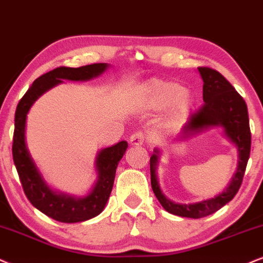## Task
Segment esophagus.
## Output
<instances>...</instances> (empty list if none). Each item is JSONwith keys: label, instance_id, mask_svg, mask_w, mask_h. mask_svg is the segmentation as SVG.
I'll return each instance as SVG.
<instances>
[{"label": "esophagus", "instance_id": "34e87169", "mask_svg": "<svg viewBox=\"0 0 263 263\" xmlns=\"http://www.w3.org/2000/svg\"><path fill=\"white\" fill-rule=\"evenodd\" d=\"M129 143L132 145H142L144 143V134L143 132H135L134 135L129 137Z\"/></svg>", "mask_w": 263, "mask_h": 263}]
</instances>
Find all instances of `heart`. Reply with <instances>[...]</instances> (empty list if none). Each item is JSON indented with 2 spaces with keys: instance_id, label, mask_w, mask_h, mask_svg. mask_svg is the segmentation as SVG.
Instances as JSON below:
<instances>
[{
  "instance_id": "heart-1",
  "label": "heart",
  "mask_w": 263,
  "mask_h": 263,
  "mask_svg": "<svg viewBox=\"0 0 263 263\" xmlns=\"http://www.w3.org/2000/svg\"><path fill=\"white\" fill-rule=\"evenodd\" d=\"M138 98L153 108H162L175 104L174 115L182 118L192 107V98L183 86L171 81L152 80L137 91Z\"/></svg>"
}]
</instances>
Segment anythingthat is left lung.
I'll return each instance as SVG.
<instances>
[{
  "instance_id": "8db88e82",
  "label": "left lung",
  "mask_w": 263,
  "mask_h": 263,
  "mask_svg": "<svg viewBox=\"0 0 263 263\" xmlns=\"http://www.w3.org/2000/svg\"><path fill=\"white\" fill-rule=\"evenodd\" d=\"M198 71L204 82V105L197 112L189 116V120L182 128L178 139L201 134L212 127H221L224 137L237 148L238 165L229 184L220 194L198 202L179 204L166 198L161 191L156 172L161 152L159 148L154 149V153L151 156V182L155 197L167 212L189 218H201L214 214L235 197L244 177L251 147L247 103L218 71L205 66L198 68Z\"/></svg>"
}]
</instances>
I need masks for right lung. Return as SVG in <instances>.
<instances>
[{"label":"right lung","instance_id":"1","mask_svg":"<svg viewBox=\"0 0 263 263\" xmlns=\"http://www.w3.org/2000/svg\"><path fill=\"white\" fill-rule=\"evenodd\" d=\"M109 66L107 63H97L80 68L61 66L53 69L32 82L31 87L26 91L16 107L12 147L15 168L29 201L37 210L55 221L64 223L84 222L96 217L104 210L114 184L116 167L128 144L126 141H121L98 152L95 161L97 181L87 195L79 198L65 194L49 187L30 154L25 138L28 112L43 93L63 84V80L88 81L102 75Z\"/></svg>","mask_w":263,"mask_h":263}]
</instances>
